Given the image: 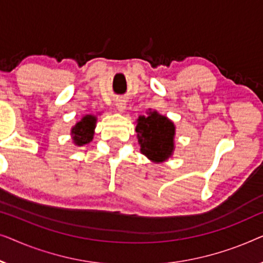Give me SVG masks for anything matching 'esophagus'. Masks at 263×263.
<instances>
[{
    "instance_id": "1",
    "label": "esophagus",
    "mask_w": 263,
    "mask_h": 263,
    "mask_svg": "<svg viewBox=\"0 0 263 263\" xmlns=\"http://www.w3.org/2000/svg\"><path fill=\"white\" fill-rule=\"evenodd\" d=\"M117 108L119 112H123V110L126 108V103H125L124 100H119V101L117 102Z\"/></svg>"
}]
</instances>
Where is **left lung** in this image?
Returning a JSON list of instances; mask_svg holds the SVG:
<instances>
[{
    "label": "left lung",
    "instance_id": "8db88e82",
    "mask_svg": "<svg viewBox=\"0 0 263 263\" xmlns=\"http://www.w3.org/2000/svg\"><path fill=\"white\" fill-rule=\"evenodd\" d=\"M140 151L155 162H163L173 154L175 126L167 117L156 110L139 117L136 126Z\"/></svg>",
    "mask_w": 263,
    "mask_h": 263
}]
</instances>
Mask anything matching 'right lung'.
<instances>
[{
    "instance_id": "right-lung-1",
    "label": "right lung",
    "mask_w": 263,
    "mask_h": 263,
    "mask_svg": "<svg viewBox=\"0 0 263 263\" xmlns=\"http://www.w3.org/2000/svg\"><path fill=\"white\" fill-rule=\"evenodd\" d=\"M95 123H96L95 117L86 116L82 118V120L79 121V123L72 127L71 135L76 145L82 146L84 144H88L91 139H93Z\"/></svg>"
}]
</instances>
